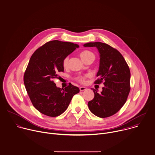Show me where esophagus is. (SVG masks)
<instances>
[{"label": "esophagus", "mask_w": 155, "mask_h": 155, "mask_svg": "<svg viewBox=\"0 0 155 155\" xmlns=\"http://www.w3.org/2000/svg\"><path fill=\"white\" fill-rule=\"evenodd\" d=\"M86 89H87V88L85 87H83V86H81V87H80V91H86Z\"/></svg>", "instance_id": "34e87169"}]
</instances>
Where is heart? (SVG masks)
Returning <instances> with one entry per match:
<instances>
[{"label": "heart", "instance_id": "obj_1", "mask_svg": "<svg viewBox=\"0 0 155 155\" xmlns=\"http://www.w3.org/2000/svg\"><path fill=\"white\" fill-rule=\"evenodd\" d=\"M80 57H81V58L83 61H85L86 60L88 59L90 57H95V55H94V54L91 51H87V50H85V51H82L80 53ZM68 60H69L68 57H66L63 60V66L64 68L67 67L68 64ZM86 76H84V77L80 76V77H78V80L80 82H81V83H84L85 80H86Z\"/></svg>", "mask_w": 155, "mask_h": 155}]
</instances>
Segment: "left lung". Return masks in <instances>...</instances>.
<instances>
[{"label": "left lung", "instance_id": "8db88e82", "mask_svg": "<svg viewBox=\"0 0 155 155\" xmlns=\"http://www.w3.org/2000/svg\"><path fill=\"white\" fill-rule=\"evenodd\" d=\"M84 47H96L100 54V66L95 84L104 82L101 93L92 89L94 98L88 102L91 112L100 118L110 117L125 104L130 92V72L121 54L109 45L89 42Z\"/></svg>", "mask_w": 155, "mask_h": 155}]
</instances>
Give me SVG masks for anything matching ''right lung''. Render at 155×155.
I'll return each instance as SVG.
<instances>
[{"mask_svg":"<svg viewBox=\"0 0 155 155\" xmlns=\"http://www.w3.org/2000/svg\"><path fill=\"white\" fill-rule=\"evenodd\" d=\"M79 45L59 40L47 42L32 55L23 78L27 93L34 107L40 113L51 117L62 114L73 96L80 92L71 83L57 87L54 79L64 71L63 60Z\"/></svg>","mask_w":155,"mask_h":155,"instance_id":"right-lung-1","label":"right lung"}]
</instances>
